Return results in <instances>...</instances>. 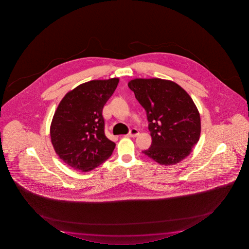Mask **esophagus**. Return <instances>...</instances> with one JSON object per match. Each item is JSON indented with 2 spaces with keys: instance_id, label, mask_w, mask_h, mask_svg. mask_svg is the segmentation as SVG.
<instances>
[{
  "instance_id": "1",
  "label": "esophagus",
  "mask_w": 249,
  "mask_h": 249,
  "mask_svg": "<svg viewBox=\"0 0 249 249\" xmlns=\"http://www.w3.org/2000/svg\"><path fill=\"white\" fill-rule=\"evenodd\" d=\"M139 131L137 130V129H131L130 132L127 134L126 137H129V138H135L137 136L139 135Z\"/></svg>"
}]
</instances>
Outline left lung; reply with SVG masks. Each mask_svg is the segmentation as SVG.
<instances>
[{
	"instance_id": "1",
	"label": "left lung",
	"mask_w": 249,
	"mask_h": 249,
	"mask_svg": "<svg viewBox=\"0 0 249 249\" xmlns=\"http://www.w3.org/2000/svg\"><path fill=\"white\" fill-rule=\"evenodd\" d=\"M128 86L146 111L152 144L143 154L165 165L186 159L200 135L199 113L186 90L160 78H137Z\"/></svg>"
}]
</instances>
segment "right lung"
<instances>
[{
  "label": "right lung",
  "instance_id": "right-lung-1",
  "mask_svg": "<svg viewBox=\"0 0 249 249\" xmlns=\"http://www.w3.org/2000/svg\"><path fill=\"white\" fill-rule=\"evenodd\" d=\"M118 82V78L89 81L60 102L51 122V143L60 159L72 168L91 171L112 154L116 144L106 136L102 113Z\"/></svg>",
  "mask_w": 249,
  "mask_h": 249
}]
</instances>
